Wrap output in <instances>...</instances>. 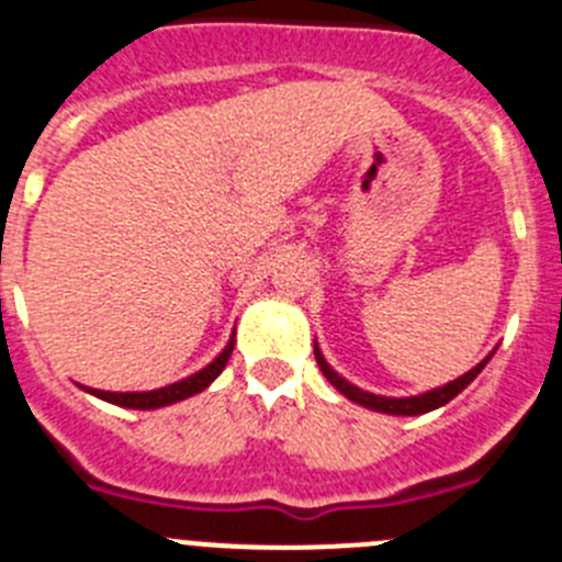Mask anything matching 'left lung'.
Instances as JSON below:
<instances>
[{
	"mask_svg": "<svg viewBox=\"0 0 562 562\" xmlns=\"http://www.w3.org/2000/svg\"><path fill=\"white\" fill-rule=\"evenodd\" d=\"M495 350H492V353H495ZM314 353H316V364H319V370L325 373V379H328V382L339 390L341 396L350 398L353 404H362V407L375 409V413H387V416H422V413H429V409L443 407V404L452 402V398H456L458 393L467 387V384L475 382V375L481 373V370L486 368V362L492 359V353L484 356V359H481L475 368L467 370L463 375H458V379H452V382L441 384V387H432V390H427V393H418V396H375V393H368V390L356 387V384H350L345 375L336 373V370L328 364V359L322 356L319 341L316 339H314Z\"/></svg>",
	"mask_w": 562,
	"mask_h": 562,
	"instance_id": "left-lung-1",
	"label": "left lung"
}]
</instances>
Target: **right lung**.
I'll return each mask as SVG.
<instances>
[{"instance_id":"right-lung-1","label":"right lung","mask_w":562,"mask_h":562,"mask_svg":"<svg viewBox=\"0 0 562 562\" xmlns=\"http://www.w3.org/2000/svg\"><path fill=\"white\" fill-rule=\"evenodd\" d=\"M232 350H234V330H232V336H228L226 348L214 356L206 368H200L198 373L187 375V379H180V382H172V384H166V387H155V390H130V393H112V390H95V387H85V384H81V390H85V393H90V396L101 398V402L119 404V407H126V409L169 407V404H178V402H183V398L203 393V390H206L209 384H212L214 379L223 373V368H226Z\"/></svg>"}]
</instances>
